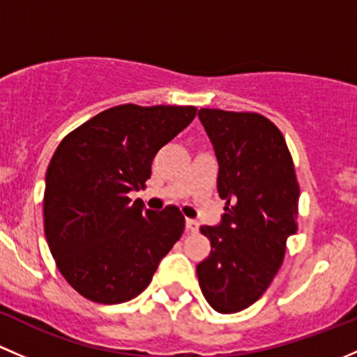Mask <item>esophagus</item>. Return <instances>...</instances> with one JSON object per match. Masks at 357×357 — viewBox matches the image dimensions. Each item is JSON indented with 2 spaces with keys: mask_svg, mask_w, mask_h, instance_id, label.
I'll return each instance as SVG.
<instances>
[{
  "mask_svg": "<svg viewBox=\"0 0 357 357\" xmlns=\"http://www.w3.org/2000/svg\"><path fill=\"white\" fill-rule=\"evenodd\" d=\"M185 229H187V232L194 234V232H197V229H199V223H197L196 220H187Z\"/></svg>",
  "mask_w": 357,
  "mask_h": 357,
  "instance_id": "obj_1",
  "label": "esophagus"
}]
</instances>
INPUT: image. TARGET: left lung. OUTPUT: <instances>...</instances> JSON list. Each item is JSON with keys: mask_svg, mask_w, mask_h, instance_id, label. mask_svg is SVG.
<instances>
[{"mask_svg": "<svg viewBox=\"0 0 357 357\" xmlns=\"http://www.w3.org/2000/svg\"><path fill=\"white\" fill-rule=\"evenodd\" d=\"M218 160L222 222L203 225L211 252L196 266L203 296L218 313H237L270 287L297 230L299 183L282 132L258 113L201 108Z\"/></svg>", "mask_w": 357, "mask_h": 357, "instance_id": "obj_1", "label": "left lung"}]
</instances>
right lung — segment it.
I'll list each match as a JSON object with an SVG mask.
<instances>
[{
	"mask_svg": "<svg viewBox=\"0 0 357 357\" xmlns=\"http://www.w3.org/2000/svg\"><path fill=\"white\" fill-rule=\"evenodd\" d=\"M194 106L122 105L60 142L44 189V234L65 280L101 304L134 299L185 227L177 206L130 203L156 153L196 116Z\"/></svg>",
	"mask_w": 357,
	"mask_h": 357,
	"instance_id": "right-lung-1",
	"label": "right lung"
}]
</instances>
